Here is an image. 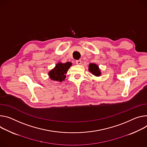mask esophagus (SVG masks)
<instances>
[{
    "label": "esophagus",
    "mask_w": 147,
    "mask_h": 147,
    "mask_svg": "<svg viewBox=\"0 0 147 147\" xmlns=\"http://www.w3.org/2000/svg\"><path fill=\"white\" fill-rule=\"evenodd\" d=\"M76 63L77 64H81L82 61H81V60H77L76 61Z\"/></svg>",
    "instance_id": "1"
}]
</instances>
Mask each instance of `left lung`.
Here are the masks:
<instances>
[{"instance_id":"obj_1","label":"left lung","mask_w":147,"mask_h":147,"mask_svg":"<svg viewBox=\"0 0 147 147\" xmlns=\"http://www.w3.org/2000/svg\"><path fill=\"white\" fill-rule=\"evenodd\" d=\"M89 71L96 76H99L101 74V72L99 70L98 66L96 64H89Z\"/></svg>"}]
</instances>
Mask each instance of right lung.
Instances as JSON below:
<instances>
[{"instance_id": "1", "label": "right lung", "mask_w": 147, "mask_h": 147, "mask_svg": "<svg viewBox=\"0 0 147 147\" xmlns=\"http://www.w3.org/2000/svg\"><path fill=\"white\" fill-rule=\"evenodd\" d=\"M71 64H72L70 62H66L65 63H59L57 64L55 67L49 72V75L50 78L56 82H61L64 80L65 74Z\"/></svg>"}]
</instances>
